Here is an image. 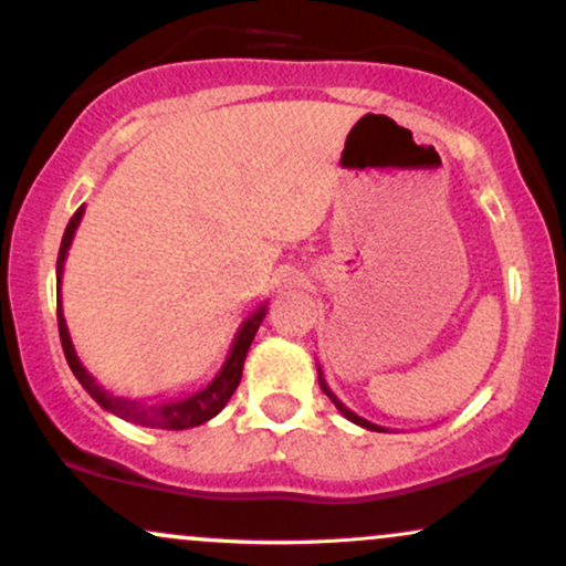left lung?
Here are the masks:
<instances>
[{"label":"left lung","mask_w":566,"mask_h":566,"mask_svg":"<svg viewBox=\"0 0 566 566\" xmlns=\"http://www.w3.org/2000/svg\"><path fill=\"white\" fill-rule=\"evenodd\" d=\"M316 373H319V386H322V391L329 396V401H333V405L340 409V415H346V418L350 420V423H356V426H361V428H367V431H388V428H382V426H375V423H369V420H365V418H359V415L356 412H350V409L343 405L340 399H337V396L329 391V386H327V380H324V375H322V369H319V365H316Z\"/></svg>","instance_id":"1"}]
</instances>
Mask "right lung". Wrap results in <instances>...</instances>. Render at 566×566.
<instances>
[{
  "instance_id": "obj_1",
  "label": "right lung",
  "mask_w": 566,
  "mask_h": 566,
  "mask_svg": "<svg viewBox=\"0 0 566 566\" xmlns=\"http://www.w3.org/2000/svg\"><path fill=\"white\" fill-rule=\"evenodd\" d=\"M82 216H84V207H80V210L74 212V218L69 220L66 233H63V242H61V252H57V265H55L57 333H61V346H63V354H66L71 373L76 375V380L82 382L84 391L93 396L97 405H101L103 409H108V412H114L116 418L129 420V423L148 426V428H165V431H184V428H193V426L207 423V420H212L220 409L229 405L233 391H237L239 380H242L247 350H250L252 337H255L258 327H261L265 308H269V305L261 303L242 322V327H239L237 335H233L229 354H226V361L220 365L218 375L207 382V386H201L191 394H180V396H170V399H154V401L122 399V396H112L108 391H103V386H97V380L93 378V375L82 367L80 356H76V350H74V343H71L66 319H63L61 276H63V265H66L69 247H71V242H74V233L82 223Z\"/></svg>"
}]
</instances>
